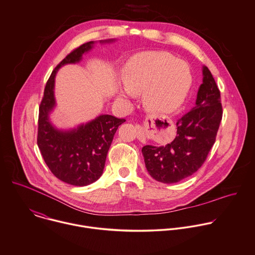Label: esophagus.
<instances>
[{"instance_id":"34e87169","label":"esophagus","mask_w":255,"mask_h":255,"mask_svg":"<svg viewBox=\"0 0 255 255\" xmlns=\"http://www.w3.org/2000/svg\"><path fill=\"white\" fill-rule=\"evenodd\" d=\"M136 128H137V131H138V134H137V138L140 140V141H144L145 140V136H144V133L142 131V128L140 126H136Z\"/></svg>"}]
</instances>
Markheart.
Returning a JSON list of instances; mask_svg holds the SVG:
<instances>
[{
    "label": "heart",
    "mask_w": 255,
    "mask_h": 255,
    "mask_svg": "<svg viewBox=\"0 0 255 255\" xmlns=\"http://www.w3.org/2000/svg\"><path fill=\"white\" fill-rule=\"evenodd\" d=\"M127 98L142 93L144 106L152 113L165 114L178 109L192 85L189 66L167 52H142L131 56L121 72Z\"/></svg>",
    "instance_id": "heart-1"
}]
</instances>
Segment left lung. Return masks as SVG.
<instances>
[{
  "label": "left lung",
  "mask_w": 255,
  "mask_h": 255,
  "mask_svg": "<svg viewBox=\"0 0 255 255\" xmlns=\"http://www.w3.org/2000/svg\"><path fill=\"white\" fill-rule=\"evenodd\" d=\"M223 118L221 93L208 67H203L196 106L178 119L177 135L165 146L145 145L141 151L149 175L158 182H179L199 169L213 147Z\"/></svg>",
  "instance_id": "obj_1"
}]
</instances>
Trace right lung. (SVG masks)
Here are the masks:
<instances>
[{
	"instance_id": "right-lung-1",
	"label": "right lung",
	"mask_w": 255,
	"mask_h": 255,
	"mask_svg": "<svg viewBox=\"0 0 255 255\" xmlns=\"http://www.w3.org/2000/svg\"><path fill=\"white\" fill-rule=\"evenodd\" d=\"M107 41L113 39L101 42ZM93 44L94 41H89L75 48L54 68L39 106L37 145L40 153L56 178L74 186H87L101 177L114 135L119 126L126 122L125 119L102 115L68 131L56 129L49 122L48 114L55 106L53 89L57 70L64 64L80 61Z\"/></svg>"
}]
</instances>
